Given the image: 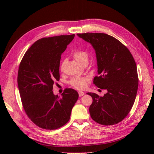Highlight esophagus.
I'll return each mask as SVG.
<instances>
[{
	"instance_id": "obj_1",
	"label": "esophagus",
	"mask_w": 154,
	"mask_h": 154,
	"mask_svg": "<svg viewBox=\"0 0 154 154\" xmlns=\"http://www.w3.org/2000/svg\"><path fill=\"white\" fill-rule=\"evenodd\" d=\"M84 94H85V93H84V92H82V91H79V95L80 97L83 96Z\"/></svg>"
}]
</instances>
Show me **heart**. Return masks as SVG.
<instances>
[{
	"instance_id": "obj_1",
	"label": "heart",
	"mask_w": 154,
	"mask_h": 154,
	"mask_svg": "<svg viewBox=\"0 0 154 154\" xmlns=\"http://www.w3.org/2000/svg\"><path fill=\"white\" fill-rule=\"evenodd\" d=\"M73 57L75 60L82 66L87 65L88 62V54L83 51H75L72 54ZM88 78L83 77H75L71 79L70 81V84L77 89L82 90L85 88L87 86V82H88Z\"/></svg>"
}]
</instances>
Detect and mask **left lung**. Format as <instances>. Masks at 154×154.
Returning <instances> with one entry per match:
<instances>
[{"label": "left lung", "instance_id": "1", "mask_svg": "<svg viewBox=\"0 0 154 154\" xmlns=\"http://www.w3.org/2000/svg\"><path fill=\"white\" fill-rule=\"evenodd\" d=\"M90 43L95 52L99 76L94 84L107 92L103 97L88 92L93 102L89 112L101 125H114L131 111L139 85L135 62L128 48L119 40L103 33L77 34Z\"/></svg>", "mask_w": 154, "mask_h": 154}]
</instances>
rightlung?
Returning <instances> with one entry per match:
<instances>
[{
  "mask_svg": "<svg viewBox=\"0 0 154 154\" xmlns=\"http://www.w3.org/2000/svg\"><path fill=\"white\" fill-rule=\"evenodd\" d=\"M75 34L38 40L26 52L20 63L17 82L22 103L29 118L39 127L55 130L66 124L78 92L66 88L61 97L53 93L59 80L62 54Z\"/></svg>",
  "mask_w": 154,
  "mask_h": 154,
  "instance_id": "add662e5",
  "label": "right lung"
}]
</instances>
